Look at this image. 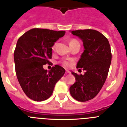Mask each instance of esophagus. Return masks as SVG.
<instances>
[{"label":"esophagus","instance_id":"esophagus-1","mask_svg":"<svg viewBox=\"0 0 127 127\" xmlns=\"http://www.w3.org/2000/svg\"><path fill=\"white\" fill-rule=\"evenodd\" d=\"M66 74H70V72L69 71V70H66Z\"/></svg>","mask_w":127,"mask_h":127}]
</instances>
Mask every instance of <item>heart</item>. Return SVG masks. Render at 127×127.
Here are the masks:
<instances>
[{"label": "heart", "instance_id": "obj_1", "mask_svg": "<svg viewBox=\"0 0 127 127\" xmlns=\"http://www.w3.org/2000/svg\"><path fill=\"white\" fill-rule=\"evenodd\" d=\"M75 39H72V40L70 41V42H73V41H75ZM63 64L64 66H65V67H68L70 65V63L69 61H64L63 62Z\"/></svg>", "mask_w": 127, "mask_h": 127}]
</instances>
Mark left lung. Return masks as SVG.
Masks as SVG:
<instances>
[{
	"instance_id": "8db88e82",
	"label": "left lung",
	"mask_w": 127,
	"mask_h": 127,
	"mask_svg": "<svg viewBox=\"0 0 127 127\" xmlns=\"http://www.w3.org/2000/svg\"><path fill=\"white\" fill-rule=\"evenodd\" d=\"M83 42L84 49L76 65L83 69L84 75L72 74L76 82L70 87L72 97L79 101H87L96 96L104 84L111 62V51L109 41L94 30L70 31Z\"/></svg>"
}]
</instances>
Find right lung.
Returning a JSON list of instances; mask_svg holds the SVG:
<instances>
[{"mask_svg": "<svg viewBox=\"0 0 127 127\" xmlns=\"http://www.w3.org/2000/svg\"><path fill=\"white\" fill-rule=\"evenodd\" d=\"M65 34L64 31L33 28L18 39L14 53L16 74L24 92L37 101L48 99L56 83L65 72L59 65L47 71L43 65L51 64L52 47Z\"/></svg>", "mask_w": 127, "mask_h": 127, "instance_id": "1", "label": "right lung"}]
</instances>
